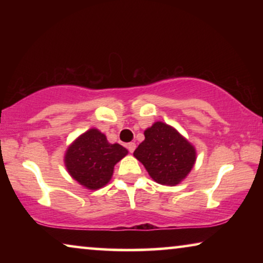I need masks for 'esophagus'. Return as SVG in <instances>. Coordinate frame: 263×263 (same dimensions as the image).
I'll use <instances>...</instances> for the list:
<instances>
[{
    "label": "esophagus",
    "instance_id": "obj_1",
    "mask_svg": "<svg viewBox=\"0 0 263 263\" xmlns=\"http://www.w3.org/2000/svg\"><path fill=\"white\" fill-rule=\"evenodd\" d=\"M127 148H128V151L130 153H133L135 151V148H136V145H135V142H129L128 145H127Z\"/></svg>",
    "mask_w": 263,
    "mask_h": 263
}]
</instances>
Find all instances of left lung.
I'll return each mask as SVG.
<instances>
[{
    "label": "left lung",
    "mask_w": 263,
    "mask_h": 263,
    "mask_svg": "<svg viewBox=\"0 0 263 263\" xmlns=\"http://www.w3.org/2000/svg\"><path fill=\"white\" fill-rule=\"evenodd\" d=\"M134 157L157 183L176 185L193 168L196 152L176 129L156 122L145 130V140L135 149Z\"/></svg>",
    "instance_id": "obj_1"
}]
</instances>
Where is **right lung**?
I'll return each mask as SVG.
<instances>
[{"instance_id": "right-lung-1", "label": "right lung", "mask_w": 263, "mask_h": 263, "mask_svg": "<svg viewBox=\"0 0 263 263\" xmlns=\"http://www.w3.org/2000/svg\"><path fill=\"white\" fill-rule=\"evenodd\" d=\"M127 153L123 146L109 143L106 136L99 130L89 129L69 146L64 161L75 181L96 190L110 181L114 166Z\"/></svg>"}]
</instances>
